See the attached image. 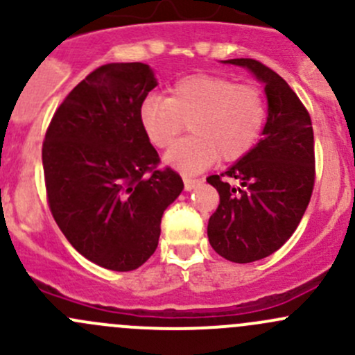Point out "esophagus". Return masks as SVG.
<instances>
[{
	"mask_svg": "<svg viewBox=\"0 0 355 355\" xmlns=\"http://www.w3.org/2000/svg\"><path fill=\"white\" fill-rule=\"evenodd\" d=\"M200 184V178H196V177H191V175H184V185L187 191H191V189H194L196 185Z\"/></svg>",
	"mask_w": 355,
	"mask_h": 355,
	"instance_id": "obj_1",
	"label": "esophagus"
}]
</instances>
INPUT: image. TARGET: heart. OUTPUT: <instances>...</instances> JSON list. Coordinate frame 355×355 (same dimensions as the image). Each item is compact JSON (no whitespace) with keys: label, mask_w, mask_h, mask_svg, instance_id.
<instances>
[{"label":"heart","mask_w":355,"mask_h":355,"mask_svg":"<svg viewBox=\"0 0 355 355\" xmlns=\"http://www.w3.org/2000/svg\"><path fill=\"white\" fill-rule=\"evenodd\" d=\"M268 120V105L256 85L239 84L221 75L196 73L170 87V98L149 96L139 108L146 137L157 149L170 148L191 125L164 159L182 173L204 170L220 157L234 163L259 142Z\"/></svg>","instance_id":"b5f03b06"}]
</instances>
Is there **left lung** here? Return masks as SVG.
Wrapping results in <instances>:
<instances>
[{
	"label": "left lung",
	"mask_w": 355,
	"mask_h": 355,
	"mask_svg": "<svg viewBox=\"0 0 355 355\" xmlns=\"http://www.w3.org/2000/svg\"><path fill=\"white\" fill-rule=\"evenodd\" d=\"M227 63L249 68L268 96V121L256 148L206 180L220 194L207 223L209 244L232 263L270 256L292 237L309 204L316 178L309 111L277 71L252 58ZM228 180H237L239 188Z\"/></svg>",
	"instance_id": "obj_1"
}]
</instances>
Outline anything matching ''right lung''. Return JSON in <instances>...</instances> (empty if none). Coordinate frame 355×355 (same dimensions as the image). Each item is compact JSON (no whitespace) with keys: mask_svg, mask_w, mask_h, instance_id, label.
I'll return each instance as SVG.
<instances>
[{"mask_svg":"<svg viewBox=\"0 0 355 355\" xmlns=\"http://www.w3.org/2000/svg\"><path fill=\"white\" fill-rule=\"evenodd\" d=\"M156 87L144 63H108L78 82L53 114L42 142L49 209L78 252L113 271H132L156 250L163 211L182 177L139 121Z\"/></svg>","mask_w":355,"mask_h":355,"instance_id":"obj_1","label":"right lung"}]
</instances>
